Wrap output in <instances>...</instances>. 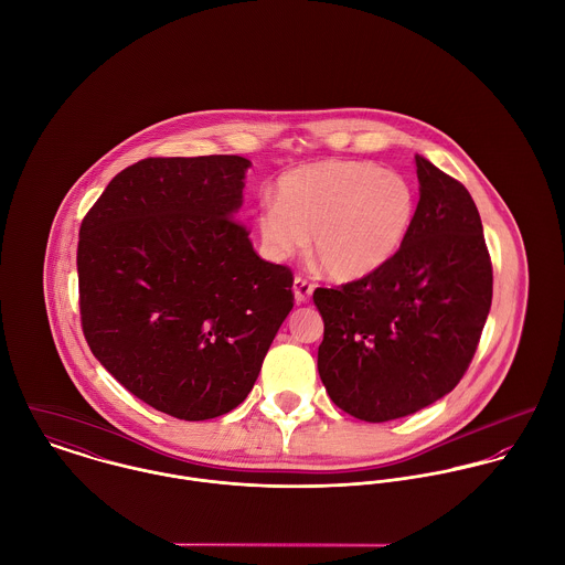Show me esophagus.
I'll return each mask as SVG.
<instances>
[{
    "mask_svg": "<svg viewBox=\"0 0 565 565\" xmlns=\"http://www.w3.org/2000/svg\"><path fill=\"white\" fill-rule=\"evenodd\" d=\"M313 289H316V285L309 282L307 278H302V276L294 278V296H296L298 302H309Z\"/></svg>",
    "mask_w": 565,
    "mask_h": 565,
    "instance_id": "1",
    "label": "esophagus"
}]
</instances>
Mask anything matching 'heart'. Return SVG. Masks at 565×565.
I'll return each instance as SVG.
<instances>
[{"instance_id": "b5f03b06", "label": "heart", "mask_w": 565, "mask_h": 565, "mask_svg": "<svg viewBox=\"0 0 565 565\" xmlns=\"http://www.w3.org/2000/svg\"><path fill=\"white\" fill-rule=\"evenodd\" d=\"M413 184L394 169L352 159L307 162L285 171L274 200L256 209V231L271 260L307 249L337 282L383 269L406 242L415 220Z\"/></svg>"}]
</instances>
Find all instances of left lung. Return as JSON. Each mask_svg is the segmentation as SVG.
Instances as JSON below:
<instances>
[{
    "label": "left lung",
    "mask_w": 565,
    "mask_h": 565,
    "mask_svg": "<svg viewBox=\"0 0 565 565\" xmlns=\"http://www.w3.org/2000/svg\"><path fill=\"white\" fill-rule=\"evenodd\" d=\"M419 202L376 274L316 289L318 370L330 401L365 422L411 415L463 379L491 307V260L468 189L415 154Z\"/></svg>",
    "instance_id": "obj_1"
}]
</instances>
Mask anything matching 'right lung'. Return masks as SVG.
Instances as JSON below:
<instances>
[{"mask_svg":"<svg viewBox=\"0 0 565 565\" xmlns=\"http://www.w3.org/2000/svg\"><path fill=\"white\" fill-rule=\"evenodd\" d=\"M243 157L146 159L82 220V330L139 401L186 422L233 411L294 309V274L235 220Z\"/></svg>","mask_w":565,"mask_h":565,"instance_id":"add662e5","label":"right lung"}]
</instances>
